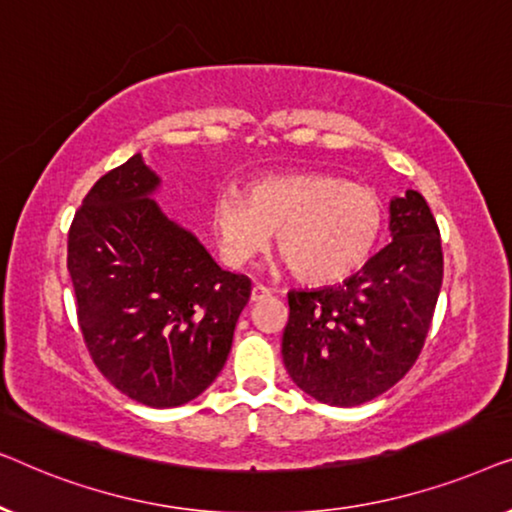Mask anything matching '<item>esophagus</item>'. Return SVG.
Here are the masks:
<instances>
[{"label": "esophagus", "instance_id": "obj_1", "mask_svg": "<svg viewBox=\"0 0 512 512\" xmlns=\"http://www.w3.org/2000/svg\"><path fill=\"white\" fill-rule=\"evenodd\" d=\"M270 296H272V291L263 284H254V289H251V300H254V303H258V300L270 298Z\"/></svg>", "mask_w": 512, "mask_h": 512}]
</instances>
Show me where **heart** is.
I'll return each instance as SVG.
<instances>
[{
    "mask_svg": "<svg viewBox=\"0 0 512 512\" xmlns=\"http://www.w3.org/2000/svg\"><path fill=\"white\" fill-rule=\"evenodd\" d=\"M212 230L223 263L244 268L268 249L307 284H331L361 268L380 242L384 202L373 188L326 172H279L254 179L244 198L214 195Z\"/></svg>",
    "mask_w": 512,
    "mask_h": 512,
    "instance_id": "obj_1",
    "label": "heart"
}]
</instances>
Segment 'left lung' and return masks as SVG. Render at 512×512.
<instances>
[{
  "instance_id": "1",
  "label": "left lung",
  "mask_w": 512,
  "mask_h": 512,
  "mask_svg": "<svg viewBox=\"0 0 512 512\" xmlns=\"http://www.w3.org/2000/svg\"><path fill=\"white\" fill-rule=\"evenodd\" d=\"M389 228L394 240L354 277L289 291L284 366L321 403L373 401L422 354L443 284L440 230L417 191L391 200Z\"/></svg>"
}]
</instances>
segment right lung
Here are the masks:
<instances>
[{
  "label": "right lung",
  "mask_w": 512,
  "mask_h": 512,
  "mask_svg": "<svg viewBox=\"0 0 512 512\" xmlns=\"http://www.w3.org/2000/svg\"><path fill=\"white\" fill-rule=\"evenodd\" d=\"M158 184L139 153L97 179L69 226L67 270L97 370L132 401L177 408L221 373L251 279L160 212Z\"/></svg>",
  "instance_id": "1"
}]
</instances>
